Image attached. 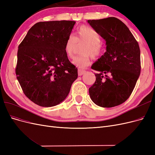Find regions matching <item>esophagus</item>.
I'll list each match as a JSON object with an SVG mask.
<instances>
[{
	"label": "esophagus",
	"mask_w": 155,
	"mask_h": 155,
	"mask_svg": "<svg viewBox=\"0 0 155 155\" xmlns=\"http://www.w3.org/2000/svg\"><path fill=\"white\" fill-rule=\"evenodd\" d=\"M85 70H82V69H78V76H81L83 74H85Z\"/></svg>",
	"instance_id": "1"
}]
</instances>
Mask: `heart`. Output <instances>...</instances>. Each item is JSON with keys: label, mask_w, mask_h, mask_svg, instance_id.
Returning a JSON list of instances; mask_svg holds the SVG:
<instances>
[{"label": "heart", "mask_w": 155, "mask_h": 155, "mask_svg": "<svg viewBox=\"0 0 155 155\" xmlns=\"http://www.w3.org/2000/svg\"><path fill=\"white\" fill-rule=\"evenodd\" d=\"M100 34L92 28L86 25L79 26L76 35H70L65 42L64 52L70 59H72L78 44H85L82 48L83 54L74 59V64L80 68L87 67L91 63V56L97 58L103 54L104 47L101 43Z\"/></svg>", "instance_id": "obj_1"}]
</instances>
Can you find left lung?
I'll list each match as a JSON object with an SVG mask.
<instances>
[{
	"mask_svg": "<svg viewBox=\"0 0 155 155\" xmlns=\"http://www.w3.org/2000/svg\"><path fill=\"white\" fill-rule=\"evenodd\" d=\"M88 22L105 40L107 45L104 54L91 67L97 73L89 94L98 106H118L129 97L140 76L138 43L127 26L116 17Z\"/></svg>",
	"mask_w": 155,
	"mask_h": 155,
	"instance_id": "obj_1",
	"label": "left lung"
}]
</instances>
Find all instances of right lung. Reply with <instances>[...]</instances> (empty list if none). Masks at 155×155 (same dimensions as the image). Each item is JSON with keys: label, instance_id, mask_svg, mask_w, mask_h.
<instances>
[{"label": "right lung", "instance_id": "add662e5", "mask_svg": "<svg viewBox=\"0 0 155 155\" xmlns=\"http://www.w3.org/2000/svg\"><path fill=\"white\" fill-rule=\"evenodd\" d=\"M76 22H37L18 47L15 73L26 96L41 107L57 105L64 100L78 68L64 52V44Z\"/></svg>", "mask_w": 155, "mask_h": 155}]
</instances>
